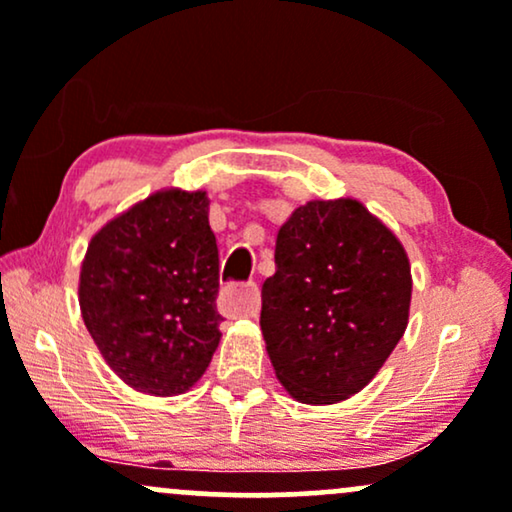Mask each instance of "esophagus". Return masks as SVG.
Listing matches in <instances>:
<instances>
[{
	"label": "esophagus",
	"instance_id": "obj_1",
	"mask_svg": "<svg viewBox=\"0 0 512 512\" xmlns=\"http://www.w3.org/2000/svg\"><path fill=\"white\" fill-rule=\"evenodd\" d=\"M260 301V286L255 281H250V284H228L221 296L223 310L231 315H255L260 310Z\"/></svg>",
	"mask_w": 512,
	"mask_h": 512
}]
</instances>
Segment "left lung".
Masks as SVG:
<instances>
[{
	"mask_svg": "<svg viewBox=\"0 0 512 512\" xmlns=\"http://www.w3.org/2000/svg\"><path fill=\"white\" fill-rule=\"evenodd\" d=\"M274 262L260 327L279 383L303 404L361 392L407 330L402 243L356 199H313L279 228Z\"/></svg>",
	"mask_w": 512,
	"mask_h": 512,
	"instance_id": "8db88e82",
	"label": "left lung"
}]
</instances>
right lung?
Returning a JSON list of instances; mask_svg holds the SVG:
<instances>
[{
  "label": "right lung",
  "mask_w": 512,
  "mask_h": 512,
  "mask_svg": "<svg viewBox=\"0 0 512 512\" xmlns=\"http://www.w3.org/2000/svg\"><path fill=\"white\" fill-rule=\"evenodd\" d=\"M219 248L207 192L161 190L105 223L81 262L79 305L105 363L134 390H190L219 346Z\"/></svg>",
  "instance_id": "right-lung-1"
}]
</instances>
